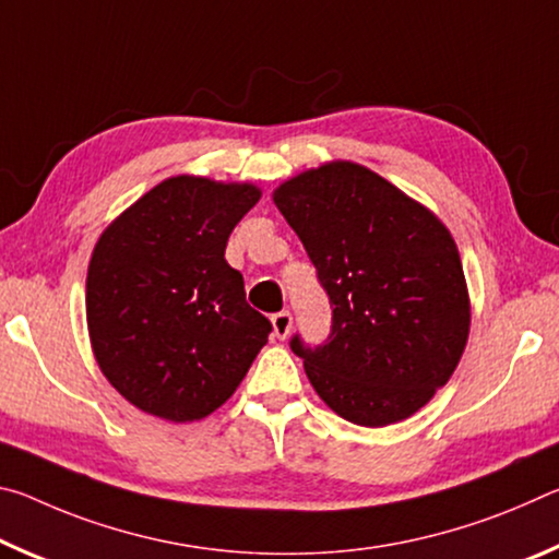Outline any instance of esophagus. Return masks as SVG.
<instances>
[{
	"instance_id": "34e87169",
	"label": "esophagus",
	"mask_w": 559,
	"mask_h": 559,
	"mask_svg": "<svg viewBox=\"0 0 559 559\" xmlns=\"http://www.w3.org/2000/svg\"><path fill=\"white\" fill-rule=\"evenodd\" d=\"M271 323H273V335L286 340L288 333H290V328H293V316L288 313V310H281V313L271 318Z\"/></svg>"
}]
</instances>
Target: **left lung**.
<instances>
[{
  "instance_id": "obj_1",
  "label": "left lung",
  "mask_w": 559,
  "mask_h": 559,
  "mask_svg": "<svg viewBox=\"0 0 559 559\" xmlns=\"http://www.w3.org/2000/svg\"><path fill=\"white\" fill-rule=\"evenodd\" d=\"M306 246L333 323L320 345L298 333L310 384L359 427L412 416L449 382L468 340L456 243L437 216L372 169L323 165L273 194Z\"/></svg>"
}]
</instances>
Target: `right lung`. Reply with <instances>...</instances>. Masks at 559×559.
Here are the masks:
<instances>
[{
    "label": "right lung",
    "mask_w": 559,
    "mask_h": 559,
    "mask_svg": "<svg viewBox=\"0 0 559 559\" xmlns=\"http://www.w3.org/2000/svg\"><path fill=\"white\" fill-rule=\"evenodd\" d=\"M251 185L173 177L112 222L93 249V353L130 404L194 421L229 400L271 335L246 302L226 241L259 202Z\"/></svg>",
    "instance_id": "1"
}]
</instances>
